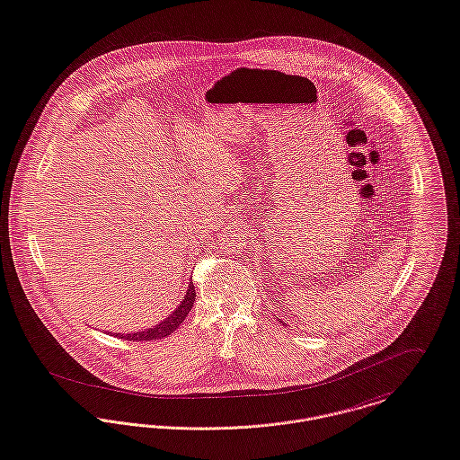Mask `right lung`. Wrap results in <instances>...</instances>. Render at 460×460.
Listing matches in <instances>:
<instances>
[{"instance_id":"add662e5","label":"right lung","mask_w":460,"mask_h":460,"mask_svg":"<svg viewBox=\"0 0 460 460\" xmlns=\"http://www.w3.org/2000/svg\"><path fill=\"white\" fill-rule=\"evenodd\" d=\"M193 302H195V287L193 283H190L188 290L184 293L181 304L173 309V313H170L167 318L164 322H160L156 327L153 329H144V331H138V332H131V334H118L116 337H121V339H128V341H153V339H164L167 335L172 334L182 322L184 318L188 316V313L191 311L193 307Z\"/></svg>"}]
</instances>
